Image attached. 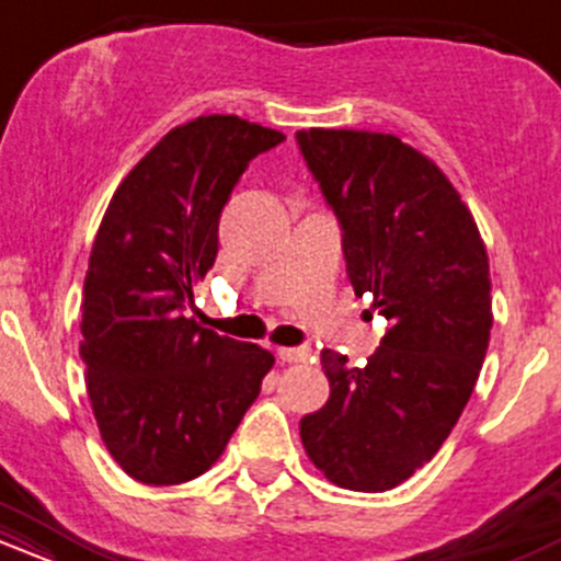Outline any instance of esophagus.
Returning <instances> with one entry per match:
<instances>
[{
    "label": "esophagus",
    "instance_id": "34e87169",
    "mask_svg": "<svg viewBox=\"0 0 561 561\" xmlns=\"http://www.w3.org/2000/svg\"><path fill=\"white\" fill-rule=\"evenodd\" d=\"M279 358L287 364H300L311 358V347H279Z\"/></svg>",
    "mask_w": 561,
    "mask_h": 561
}]
</instances>
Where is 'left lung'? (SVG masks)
<instances>
[{"mask_svg": "<svg viewBox=\"0 0 561 561\" xmlns=\"http://www.w3.org/2000/svg\"><path fill=\"white\" fill-rule=\"evenodd\" d=\"M343 229L347 279L390 321L364 369L321 351L330 401L300 420L334 485L382 493L440 450L491 340V268L472 214L427 156L392 134H295Z\"/></svg>", "mask_w": 561, "mask_h": 561, "instance_id": "8db88e82", "label": "left lung"}]
</instances>
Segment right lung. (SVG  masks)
Here are the masks:
<instances>
[{"label": "right lung", "instance_id": "right-lung-1", "mask_svg": "<svg viewBox=\"0 0 561 561\" xmlns=\"http://www.w3.org/2000/svg\"><path fill=\"white\" fill-rule=\"evenodd\" d=\"M285 141L240 115L171 128L128 171L94 237L81 362L102 443L128 478L179 485L216 465L274 356L184 317L250 160Z\"/></svg>", "mask_w": 561, "mask_h": 561}]
</instances>
